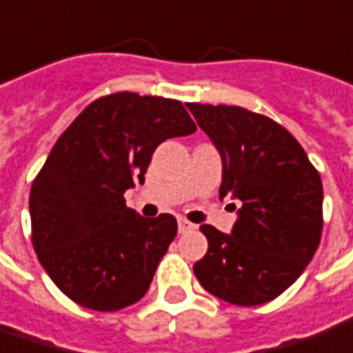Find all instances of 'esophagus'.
<instances>
[{
  "label": "esophagus",
  "mask_w": 353,
  "mask_h": 353,
  "mask_svg": "<svg viewBox=\"0 0 353 353\" xmlns=\"http://www.w3.org/2000/svg\"><path fill=\"white\" fill-rule=\"evenodd\" d=\"M177 228H179V232L183 234V232H189V230H193V228H197V226L193 225V223H189L185 219H179L177 221Z\"/></svg>",
  "instance_id": "esophagus-1"
}]
</instances>
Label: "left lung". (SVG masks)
<instances>
[{
    "label": "left lung",
    "instance_id": "obj_1",
    "mask_svg": "<svg viewBox=\"0 0 353 353\" xmlns=\"http://www.w3.org/2000/svg\"><path fill=\"white\" fill-rule=\"evenodd\" d=\"M188 107L223 156L221 197L230 193L242 203L232 234L201 226L209 250L193 272L230 305L270 303L297 281L321 244L319 170L270 117L234 105Z\"/></svg>",
    "mask_w": 353,
    "mask_h": 353
}]
</instances>
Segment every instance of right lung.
I'll return each mask as SVG.
<instances>
[{
    "instance_id": "right-lung-1",
    "label": "right lung",
    "mask_w": 353,
    "mask_h": 353,
    "mask_svg": "<svg viewBox=\"0 0 353 353\" xmlns=\"http://www.w3.org/2000/svg\"><path fill=\"white\" fill-rule=\"evenodd\" d=\"M195 128L177 99L117 92L92 101L56 140L32 181L29 211L37 258L66 297L111 312L146 295L177 221L142 219L125 191L144 183L165 139Z\"/></svg>"
}]
</instances>
